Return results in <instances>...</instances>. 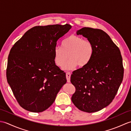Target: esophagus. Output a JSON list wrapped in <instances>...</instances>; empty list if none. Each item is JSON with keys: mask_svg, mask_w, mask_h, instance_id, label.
Here are the masks:
<instances>
[{"mask_svg": "<svg viewBox=\"0 0 131 131\" xmlns=\"http://www.w3.org/2000/svg\"><path fill=\"white\" fill-rule=\"evenodd\" d=\"M66 79H67V82L68 83L70 82V77H71V73L70 72H67L66 74Z\"/></svg>", "mask_w": 131, "mask_h": 131, "instance_id": "34e87169", "label": "esophagus"}]
</instances>
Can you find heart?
<instances>
[{"label":"heart","instance_id":"heart-1","mask_svg":"<svg viewBox=\"0 0 131 131\" xmlns=\"http://www.w3.org/2000/svg\"><path fill=\"white\" fill-rule=\"evenodd\" d=\"M93 52V44L91 41L84 40L79 36L71 35L63 41L62 47H55L54 60L58 66L61 67L63 64L64 70H73L78 65L79 67L87 65L92 57ZM68 57L69 60L66 62Z\"/></svg>","mask_w":131,"mask_h":131}]
</instances>
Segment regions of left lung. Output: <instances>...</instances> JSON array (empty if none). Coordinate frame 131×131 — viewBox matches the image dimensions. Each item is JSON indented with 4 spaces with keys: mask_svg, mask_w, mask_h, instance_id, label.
Here are the masks:
<instances>
[{
    "mask_svg": "<svg viewBox=\"0 0 131 131\" xmlns=\"http://www.w3.org/2000/svg\"><path fill=\"white\" fill-rule=\"evenodd\" d=\"M77 34L93 43L94 52L87 65L71 75L76 89L71 101L83 112H96L109 105L117 93L123 78L122 57L118 47L103 30L83 27Z\"/></svg>",
    "mask_w": 131,
    "mask_h": 131,
    "instance_id": "left-lung-1",
    "label": "left lung"
}]
</instances>
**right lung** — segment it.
Segmentation results:
<instances>
[{
	"mask_svg": "<svg viewBox=\"0 0 131 131\" xmlns=\"http://www.w3.org/2000/svg\"><path fill=\"white\" fill-rule=\"evenodd\" d=\"M71 28L69 24L33 27L11 48L7 82L24 109L34 113L46 110L66 84V73L55 63L54 49Z\"/></svg>",
	"mask_w": 131,
	"mask_h": 131,
	"instance_id": "1",
	"label": "right lung"
}]
</instances>
